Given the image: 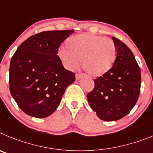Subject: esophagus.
I'll use <instances>...</instances> for the list:
<instances>
[{"instance_id": "obj_1", "label": "esophagus", "mask_w": 153, "mask_h": 153, "mask_svg": "<svg viewBox=\"0 0 153 153\" xmlns=\"http://www.w3.org/2000/svg\"><path fill=\"white\" fill-rule=\"evenodd\" d=\"M75 78H76L77 80H79V79H81V78H83V75H82V74H76V75H75Z\"/></svg>"}]
</instances>
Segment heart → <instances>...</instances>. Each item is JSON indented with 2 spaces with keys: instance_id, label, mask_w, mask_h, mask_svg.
<instances>
[{
  "instance_id": "heart-1",
  "label": "heart",
  "mask_w": 153,
  "mask_h": 153,
  "mask_svg": "<svg viewBox=\"0 0 153 153\" xmlns=\"http://www.w3.org/2000/svg\"><path fill=\"white\" fill-rule=\"evenodd\" d=\"M66 48L61 46L58 56L63 65L69 70L82 68L89 76L98 78L107 74L114 65L117 47L114 41L91 33L77 34L68 38Z\"/></svg>"
}]
</instances>
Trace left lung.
<instances>
[{
    "label": "left lung",
    "mask_w": 153,
    "mask_h": 153,
    "mask_svg": "<svg viewBox=\"0 0 153 153\" xmlns=\"http://www.w3.org/2000/svg\"><path fill=\"white\" fill-rule=\"evenodd\" d=\"M117 47L114 65L107 74L94 80V88L88 94L91 109L102 120L124 117L138 100L141 72L133 53L126 44L113 36Z\"/></svg>",
    "instance_id": "left-lung-1"
}]
</instances>
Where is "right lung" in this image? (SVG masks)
Returning a JSON list of instances; mask_svg holds the SVG:
<instances>
[{"instance_id": "obj_1", "label": "right lung", "mask_w": 153, "mask_h": 153, "mask_svg": "<svg viewBox=\"0 0 153 153\" xmlns=\"http://www.w3.org/2000/svg\"><path fill=\"white\" fill-rule=\"evenodd\" d=\"M74 30L43 31L26 39L10 64V91L27 115L44 118L59 104L67 87L75 82L57 55L60 45Z\"/></svg>"}]
</instances>
